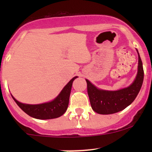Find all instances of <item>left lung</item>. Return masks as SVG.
<instances>
[{"label": "left lung", "instance_id": "1", "mask_svg": "<svg viewBox=\"0 0 152 152\" xmlns=\"http://www.w3.org/2000/svg\"><path fill=\"white\" fill-rule=\"evenodd\" d=\"M138 66L135 79L131 85L115 91L100 90L86 79L87 93L92 109L102 115L116 113L131 104L141 88L143 82V67L138 51Z\"/></svg>", "mask_w": 152, "mask_h": 152}]
</instances>
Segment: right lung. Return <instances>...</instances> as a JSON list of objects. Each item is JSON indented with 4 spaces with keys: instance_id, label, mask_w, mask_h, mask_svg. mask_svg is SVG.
<instances>
[{
    "instance_id": "1",
    "label": "right lung",
    "mask_w": 152,
    "mask_h": 152,
    "mask_svg": "<svg viewBox=\"0 0 152 152\" xmlns=\"http://www.w3.org/2000/svg\"><path fill=\"white\" fill-rule=\"evenodd\" d=\"M76 78H77V76L73 77L65 86L57 97L50 102L40 104H26L19 102L12 96V97L20 108L31 117L41 120L56 118L66 112L68 107L72 84Z\"/></svg>"
}]
</instances>
